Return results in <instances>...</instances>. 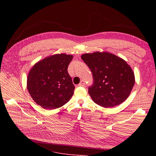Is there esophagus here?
<instances>
[{
  "label": "esophagus",
  "instance_id": "obj_1",
  "mask_svg": "<svg viewBox=\"0 0 156 156\" xmlns=\"http://www.w3.org/2000/svg\"><path fill=\"white\" fill-rule=\"evenodd\" d=\"M79 87H85V81L83 80H81L80 81V83L78 84Z\"/></svg>",
  "mask_w": 156,
  "mask_h": 156
}]
</instances>
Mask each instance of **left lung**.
Here are the masks:
<instances>
[{"label": "left lung", "instance_id": "1", "mask_svg": "<svg viewBox=\"0 0 156 156\" xmlns=\"http://www.w3.org/2000/svg\"><path fill=\"white\" fill-rule=\"evenodd\" d=\"M91 69L94 85L88 88L93 101L103 108L121 104L129 97L135 84L130 66L121 57L109 52H94L81 55Z\"/></svg>", "mask_w": 156, "mask_h": 156}]
</instances>
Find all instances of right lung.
I'll use <instances>...</instances> for the list:
<instances>
[{"label":"right lung","instance_id":"1","mask_svg":"<svg viewBox=\"0 0 156 156\" xmlns=\"http://www.w3.org/2000/svg\"><path fill=\"white\" fill-rule=\"evenodd\" d=\"M73 58V55L56 54L34 65L28 75L27 87L37 104L45 109H55L70 100L75 88L68 72Z\"/></svg>","mask_w":156,"mask_h":156}]
</instances>
